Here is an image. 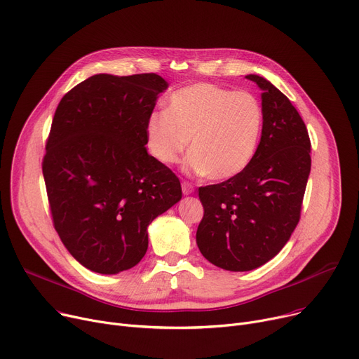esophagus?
<instances>
[{"instance_id": "34e87169", "label": "esophagus", "mask_w": 359, "mask_h": 359, "mask_svg": "<svg viewBox=\"0 0 359 359\" xmlns=\"http://www.w3.org/2000/svg\"><path fill=\"white\" fill-rule=\"evenodd\" d=\"M182 190H183L184 195H190V194L195 192V186H194L192 183H190V182L183 180V182H182Z\"/></svg>"}]
</instances>
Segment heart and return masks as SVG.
Here are the masks:
<instances>
[{
    "label": "heart",
    "mask_w": 359,
    "mask_h": 359,
    "mask_svg": "<svg viewBox=\"0 0 359 359\" xmlns=\"http://www.w3.org/2000/svg\"><path fill=\"white\" fill-rule=\"evenodd\" d=\"M264 123L252 93L215 83H194L175 90L167 108L153 111L146 121L150 154L173 164L189 147L186 169L210 180H228L252 161Z\"/></svg>",
    "instance_id": "obj_1"
}]
</instances>
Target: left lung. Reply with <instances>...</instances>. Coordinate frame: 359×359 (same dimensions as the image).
Masks as SVG:
<instances>
[{
	"label": "left lung",
	"instance_id": "1",
	"mask_svg": "<svg viewBox=\"0 0 359 359\" xmlns=\"http://www.w3.org/2000/svg\"><path fill=\"white\" fill-rule=\"evenodd\" d=\"M245 78L262 90L264 123L255 156L238 176L199 187L205 212L198 247L229 271L266 264L290 240L312 164L307 128L290 100L264 78Z\"/></svg>",
	"mask_w": 359,
	"mask_h": 359
}]
</instances>
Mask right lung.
Returning <instances> with one entry per match:
<instances>
[{"instance_id":"1","label":"right lung","mask_w":359,"mask_h":359,"mask_svg":"<svg viewBox=\"0 0 359 359\" xmlns=\"http://www.w3.org/2000/svg\"><path fill=\"white\" fill-rule=\"evenodd\" d=\"M169 86L156 74L95 75L57 105L41 169L63 245L90 271L137 266L147 226L182 199L177 176L146 150V121Z\"/></svg>"}]
</instances>
